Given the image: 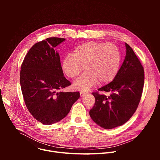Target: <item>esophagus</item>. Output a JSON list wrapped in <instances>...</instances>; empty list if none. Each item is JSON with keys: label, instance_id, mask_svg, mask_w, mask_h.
<instances>
[{"label": "esophagus", "instance_id": "obj_1", "mask_svg": "<svg viewBox=\"0 0 160 160\" xmlns=\"http://www.w3.org/2000/svg\"><path fill=\"white\" fill-rule=\"evenodd\" d=\"M80 96L83 97V96H84L86 94V92H80Z\"/></svg>", "mask_w": 160, "mask_h": 160}]
</instances>
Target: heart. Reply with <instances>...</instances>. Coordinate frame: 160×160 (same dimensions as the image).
Returning <instances> with one entry per match:
<instances>
[{"instance_id": "heart-1", "label": "heart", "mask_w": 160, "mask_h": 160, "mask_svg": "<svg viewBox=\"0 0 160 160\" xmlns=\"http://www.w3.org/2000/svg\"><path fill=\"white\" fill-rule=\"evenodd\" d=\"M119 49L112 43L86 42L75 48L73 55L66 56L62 62L64 73L70 78L87 70L73 83L75 89L86 91L98 81L101 84L112 82L117 77L121 64Z\"/></svg>"}]
</instances>
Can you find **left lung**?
I'll return each instance as SVG.
<instances>
[{
    "mask_svg": "<svg viewBox=\"0 0 160 160\" xmlns=\"http://www.w3.org/2000/svg\"><path fill=\"white\" fill-rule=\"evenodd\" d=\"M126 56L119 72L111 82L98 90L109 92L106 96L92 93L96 99L89 111L92 120L104 129H111L125 123L138 108L143 90L144 72L139 59L125 43Z\"/></svg>",
    "mask_w": 160,
    "mask_h": 160,
    "instance_id": "obj_1",
    "label": "left lung"
}]
</instances>
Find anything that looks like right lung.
Returning a JSON list of instances; mask_svg holds the SVG:
<instances>
[{"instance_id":"right-lung-1","label":"right lung","mask_w":160,"mask_h":160,"mask_svg":"<svg viewBox=\"0 0 160 160\" xmlns=\"http://www.w3.org/2000/svg\"><path fill=\"white\" fill-rule=\"evenodd\" d=\"M51 37L36 43L21 66L20 85L31 115L44 125L59 122L80 98L79 92L59 91L71 85L64 77L59 53L54 48L64 41Z\"/></svg>"}]
</instances>
